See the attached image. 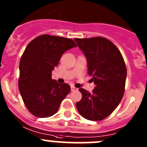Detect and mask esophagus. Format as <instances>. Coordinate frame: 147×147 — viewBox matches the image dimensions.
Returning a JSON list of instances; mask_svg holds the SVG:
<instances>
[{"label": "esophagus", "mask_w": 147, "mask_h": 147, "mask_svg": "<svg viewBox=\"0 0 147 147\" xmlns=\"http://www.w3.org/2000/svg\"><path fill=\"white\" fill-rule=\"evenodd\" d=\"M71 90L72 91H76V90H78V88L75 87L74 86H71Z\"/></svg>", "instance_id": "34e87169"}]
</instances>
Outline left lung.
<instances>
[{
    "label": "left lung",
    "mask_w": 147,
    "mask_h": 147,
    "mask_svg": "<svg viewBox=\"0 0 147 147\" xmlns=\"http://www.w3.org/2000/svg\"><path fill=\"white\" fill-rule=\"evenodd\" d=\"M87 59V70L95 84L92 92L79 90L82 99L77 109L85 119L100 121L112 113L124 92L127 68L122 55L111 41L102 37L75 38Z\"/></svg>",
    "instance_id": "left-lung-1"
}]
</instances>
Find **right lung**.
Listing matches in <instances>:
<instances>
[{
  "instance_id": "add662e5",
  "label": "right lung",
  "mask_w": 147,
  "mask_h": 147,
  "mask_svg": "<svg viewBox=\"0 0 147 147\" xmlns=\"http://www.w3.org/2000/svg\"><path fill=\"white\" fill-rule=\"evenodd\" d=\"M75 47L69 38L49 35L37 37L26 47L19 65L18 87L25 105L34 116L54 115L69 94V84L52 79V72L63 53Z\"/></svg>"
}]
</instances>
